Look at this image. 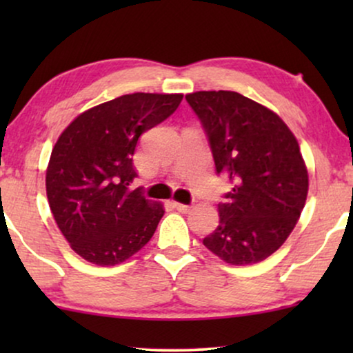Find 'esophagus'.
Segmentation results:
<instances>
[{
	"label": "esophagus",
	"mask_w": 353,
	"mask_h": 353,
	"mask_svg": "<svg viewBox=\"0 0 353 353\" xmlns=\"http://www.w3.org/2000/svg\"><path fill=\"white\" fill-rule=\"evenodd\" d=\"M173 207H175L178 212H181V214H188V212L192 209V205H190V204H180V202H173Z\"/></svg>",
	"instance_id": "esophagus-1"
}]
</instances>
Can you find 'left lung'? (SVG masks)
Listing matches in <instances>:
<instances>
[{
  "label": "left lung",
  "instance_id": "left-lung-1",
  "mask_svg": "<svg viewBox=\"0 0 353 353\" xmlns=\"http://www.w3.org/2000/svg\"><path fill=\"white\" fill-rule=\"evenodd\" d=\"M188 104L209 138L216 173L233 190L219 204V226L204 245L231 265L262 262L281 248L305 205L301 148L273 110L236 91H196Z\"/></svg>",
  "mask_w": 353,
  "mask_h": 353
}]
</instances>
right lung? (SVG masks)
<instances>
[{
  "mask_svg": "<svg viewBox=\"0 0 353 353\" xmlns=\"http://www.w3.org/2000/svg\"><path fill=\"white\" fill-rule=\"evenodd\" d=\"M183 94H123L80 114L54 144L46 170L52 216L86 262L122 263L149 243L163 215L132 190L138 138L175 112Z\"/></svg>",
  "mask_w": 353,
  "mask_h": 353,
  "instance_id": "obj_1",
  "label": "right lung"
}]
</instances>
